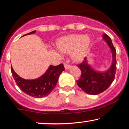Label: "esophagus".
Segmentation results:
<instances>
[{
	"label": "esophagus",
	"instance_id": "esophagus-1",
	"mask_svg": "<svg viewBox=\"0 0 129 129\" xmlns=\"http://www.w3.org/2000/svg\"><path fill=\"white\" fill-rule=\"evenodd\" d=\"M64 66L65 69H66V70H67V69H70L71 68L70 65L69 64H67V63H64Z\"/></svg>",
	"mask_w": 129,
	"mask_h": 129
}]
</instances>
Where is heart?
Wrapping results in <instances>:
<instances>
[{
	"instance_id": "b5f03b06",
	"label": "heart",
	"mask_w": 129,
	"mask_h": 129,
	"mask_svg": "<svg viewBox=\"0 0 129 129\" xmlns=\"http://www.w3.org/2000/svg\"><path fill=\"white\" fill-rule=\"evenodd\" d=\"M91 42L89 35L73 34L59 38L56 42V46L61 53H70L72 60L78 62L86 55Z\"/></svg>"
}]
</instances>
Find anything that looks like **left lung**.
<instances>
[{
    "mask_svg": "<svg viewBox=\"0 0 129 129\" xmlns=\"http://www.w3.org/2000/svg\"><path fill=\"white\" fill-rule=\"evenodd\" d=\"M102 37L107 42L112 53V63L109 70L104 73L95 72L88 64L86 58L77 66L81 72V77L77 80V85L85 92L91 95L99 94L106 90L115 79L116 70V52L111 38L106 34H104Z\"/></svg>",
    "mask_w": 129,
    "mask_h": 129,
    "instance_id": "left-lung-1",
    "label": "left lung"
}]
</instances>
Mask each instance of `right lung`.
Masks as SVG:
<instances>
[{
  "mask_svg": "<svg viewBox=\"0 0 129 129\" xmlns=\"http://www.w3.org/2000/svg\"><path fill=\"white\" fill-rule=\"evenodd\" d=\"M35 32V31H33L24 35ZM64 70L63 64L57 66L51 65L44 75L40 78L34 80H25L19 77L12 67L11 68L12 76L17 85L25 94L34 98H42L48 95L56 87L59 76Z\"/></svg>",
  "mask_w": 129,
  "mask_h": 129,
  "instance_id": "add662e5",
  "label": "right lung"
}]
</instances>
